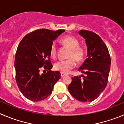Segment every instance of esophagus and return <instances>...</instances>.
Instances as JSON below:
<instances>
[{
	"instance_id": "1",
	"label": "esophagus",
	"mask_w": 124,
	"mask_h": 124,
	"mask_svg": "<svg viewBox=\"0 0 124 124\" xmlns=\"http://www.w3.org/2000/svg\"><path fill=\"white\" fill-rule=\"evenodd\" d=\"M66 75H67V74L66 73H61V77H63V76H66Z\"/></svg>"
}]
</instances>
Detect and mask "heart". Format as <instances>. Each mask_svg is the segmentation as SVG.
Masks as SVG:
<instances>
[{"label": "heart", "mask_w": 124, "mask_h": 124, "mask_svg": "<svg viewBox=\"0 0 124 124\" xmlns=\"http://www.w3.org/2000/svg\"><path fill=\"white\" fill-rule=\"evenodd\" d=\"M61 43L65 48L69 49L68 58L69 59L57 62L54 65V69L61 73H67L74 69L76 62H80L84 59L85 51L83 47L79 46V41L73 36H66L61 40ZM57 54L56 45L53 43L50 48V55L52 57H55Z\"/></svg>", "instance_id": "b5f03b06"}]
</instances>
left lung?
<instances>
[{
    "label": "left lung",
    "instance_id": "1",
    "mask_svg": "<svg viewBox=\"0 0 124 124\" xmlns=\"http://www.w3.org/2000/svg\"><path fill=\"white\" fill-rule=\"evenodd\" d=\"M78 33L85 39L87 48V59L79 69L84 75L73 77L68 89L76 100L91 102L99 97L106 87L111 58L107 46L98 35L84 30Z\"/></svg>",
    "mask_w": 124,
    "mask_h": 124
}]
</instances>
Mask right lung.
<instances>
[{
    "label": "right lung",
    "mask_w": 124,
    "mask_h": 124,
    "mask_svg": "<svg viewBox=\"0 0 124 124\" xmlns=\"http://www.w3.org/2000/svg\"><path fill=\"white\" fill-rule=\"evenodd\" d=\"M64 32L38 29L26 35L19 43L15 55L16 81L21 92L29 100L39 101L46 99L61 78L59 71L51 70L50 48ZM43 66L47 73L44 70L41 74Z\"/></svg>",
    "instance_id": "right-lung-1"
}]
</instances>
